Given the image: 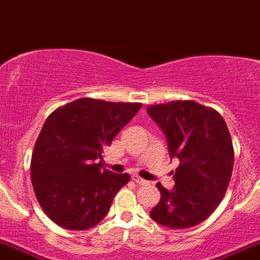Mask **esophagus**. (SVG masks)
<instances>
[{
	"label": "esophagus",
	"mask_w": 260,
	"mask_h": 260,
	"mask_svg": "<svg viewBox=\"0 0 260 260\" xmlns=\"http://www.w3.org/2000/svg\"><path fill=\"white\" fill-rule=\"evenodd\" d=\"M132 180L136 182V184H139V185H146V184H149V181H146V180L141 179V177L137 176V175H133Z\"/></svg>",
	"instance_id": "esophagus-1"
}]
</instances>
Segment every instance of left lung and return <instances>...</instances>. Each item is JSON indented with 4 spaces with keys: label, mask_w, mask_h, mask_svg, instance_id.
Instances as JSON below:
<instances>
[{
    "label": "left lung",
    "mask_w": 260,
    "mask_h": 260,
    "mask_svg": "<svg viewBox=\"0 0 260 260\" xmlns=\"http://www.w3.org/2000/svg\"><path fill=\"white\" fill-rule=\"evenodd\" d=\"M146 111L165 133L171 158L180 160L174 189L156 184L160 201L151 219L171 229L196 226L219 206L232 176L235 151L225 121L194 101L154 105Z\"/></svg>",
    "instance_id": "8db88e82"
}]
</instances>
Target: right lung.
Wrapping results in <instances>:
<instances>
[{"label": "right lung", "mask_w": 260, "mask_h": 260, "mask_svg": "<svg viewBox=\"0 0 260 260\" xmlns=\"http://www.w3.org/2000/svg\"><path fill=\"white\" fill-rule=\"evenodd\" d=\"M141 106L80 98L48 116L35 144L31 180L41 209L55 224L83 231L106 216L129 175L102 168L104 150Z\"/></svg>", "instance_id": "add662e5"}]
</instances>
